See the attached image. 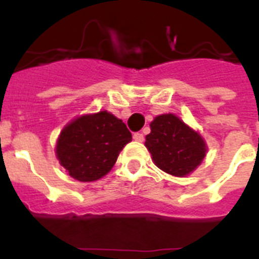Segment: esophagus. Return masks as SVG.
Masks as SVG:
<instances>
[{"label":"esophagus","mask_w":259,"mask_h":259,"mask_svg":"<svg viewBox=\"0 0 259 259\" xmlns=\"http://www.w3.org/2000/svg\"><path fill=\"white\" fill-rule=\"evenodd\" d=\"M135 141H139V143H143L144 141V135L141 132H135L134 134Z\"/></svg>","instance_id":"1"}]
</instances>
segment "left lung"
I'll return each instance as SVG.
<instances>
[{"label":"left lung","instance_id":"1","mask_svg":"<svg viewBox=\"0 0 259 259\" xmlns=\"http://www.w3.org/2000/svg\"><path fill=\"white\" fill-rule=\"evenodd\" d=\"M145 146L152 158L164 172L185 176L202 162L206 144L200 134L182 122L174 114L159 115L150 123Z\"/></svg>","mask_w":259,"mask_h":259}]
</instances>
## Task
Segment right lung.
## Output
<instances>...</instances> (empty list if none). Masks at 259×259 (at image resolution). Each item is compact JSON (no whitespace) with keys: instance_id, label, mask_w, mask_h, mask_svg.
<instances>
[{"instance_id":"add662e5","label":"right lung","mask_w":259,"mask_h":259,"mask_svg":"<svg viewBox=\"0 0 259 259\" xmlns=\"http://www.w3.org/2000/svg\"><path fill=\"white\" fill-rule=\"evenodd\" d=\"M132 140L127 125L107 111L84 115L66 125L57 143V158L79 182L106 175L120 150Z\"/></svg>"}]
</instances>
